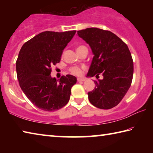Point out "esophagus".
I'll use <instances>...</instances> for the list:
<instances>
[{
  "instance_id": "esophagus-1",
  "label": "esophagus",
  "mask_w": 153,
  "mask_h": 153,
  "mask_svg": "<svg viewBox=\"0 0 153 153\" xmlns=\"http://www.w3.org/2000/svg\"><path fill=\"white\" fill-rule=\"evenodd\" d=\"M85 80L86 79L84 78H77V82H84Z\"/></svg>"
}]
</instances>
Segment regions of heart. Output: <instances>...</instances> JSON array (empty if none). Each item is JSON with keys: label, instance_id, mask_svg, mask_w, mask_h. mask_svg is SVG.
I'll use <instances>...</instances> for the list:
<instances>
[{"label": "heart", "instance_id": "b5f03b06", "mask_svg": "<svg viewBox=\"0 0 153 153\" xmlns=\"http://www.w3.org/2000/svg\"><path fill=\"white\" fill-rule=\"evenodd\" d=\"M82 46H79L78 48L82 47ZM70 71L72 74L76 75V76H81L82 74V68H80V67H72V68H71Z\"/></svg>", "mask_w": 153, "mask_h": 153}]
</instances>
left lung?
<instances>
[{
  "label": "left lung",
  "instance_id": "8db88e82",
  "mask_svg": "<svg viewBox=\"0 0 153 153\" xmlns=\"http://www.w3.org/2000/svg\"><path fill=\"white\" fill-rule=\"evenodd\" d=\"M77 35L91 48L94 55L86 77L103 79L94 81L96 87L88 92L90 103L101 109L117 106L131 86L134 63L129 48L110 31L90 27L77 31Z\"/></svg>",
  "mask_w": 153,
  "mask_h": 153
}]
</instances>
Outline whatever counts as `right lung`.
Returning a JSON list of instances; mask_svg holds the SVG:
<instances>
[{
	"label": "right lung",
	"mask_w": 153,
	"mask_h": 153,
	"mask_svg": "<svg viewBox=\"0 0 153 153\" xmlns=\"http://www.w3.org/2000/svg\"><path fill=\"white\" fill-rule=\"evenodd\" d=\"M76 32H43L25 42L19 51L16 61L19 86L28 99L43 111H56L69 102L77 78L67 75L56 80L51 76V67L60 62L63 51Z\"/></svg>",
	"instance_id": "obj_1"
}]
</instances>
